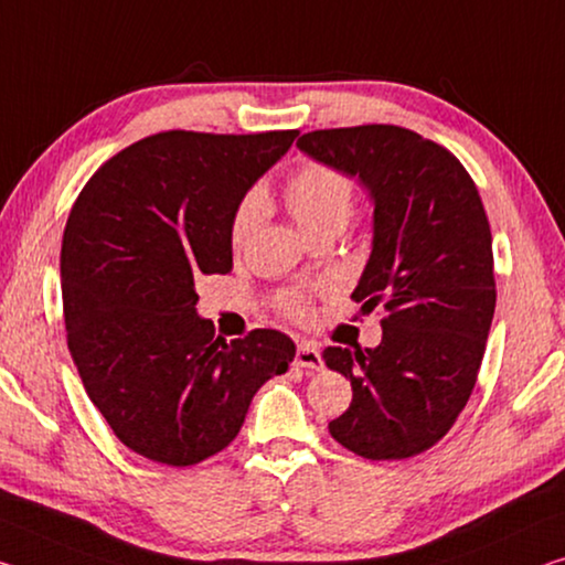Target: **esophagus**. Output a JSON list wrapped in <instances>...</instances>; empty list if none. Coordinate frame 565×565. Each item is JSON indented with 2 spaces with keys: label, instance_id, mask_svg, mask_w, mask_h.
Returning <instances> with one entry per match:
<instances>
[{
  "label": "esophagus",
  "instance_id": "1",
  "mask_svg": "<svg viewBox=\"0 0 565 565\" xmlns=\"http://www.w3.org/2000/svg\"><path fill=\"white\" fill-rule=\"evenodd\" d=\"M294 362H297V366H303V370H321V352L311 342H301Z\"/></svg>",
  "mask_w": 565,
  "mask_h": 565
}]
</instances>
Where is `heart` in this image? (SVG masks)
<instances>
[{
    "mask_svg": "<svg viewBox=\"0 0 565 565\" xmlns=\"http://www.w3.org/2000/svg\"><path fill=\"white\" fill-rule=\"evenodd\" d=\"M284 199L303 234L315 236L319 231L347 226L354 209V185L337 168L309 163L286 181ZM264 213L266 193L262 188H250L231 218V244L236 248L244 246L264 221ZM281 307L286 315L303 317V299L299 294H286Z\"/></svg>",
    "mask_w": 565,
    "mask_h": 565,
    "instance_id": "1",
    "label": "heart"
}]
</instances>
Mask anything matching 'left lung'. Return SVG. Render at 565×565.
<instances>
[{
	"label": "left lung",
	"instance_id": "left-lung-1",
	"mask_svg": "<svg viewBox=\"0 0 565 565\" xmlns=\"http://www.w3.org/2000/svg\"><path fill=\"white\" fill-rule=\"evenodd\" d=\"M297 148L370 193L372 250L352 299L387 309L374 349H324L352 382L329 433L366 460L412 458L458 419L486 354L495 279L480 193L450 150L397 125L315 130Z\"/></svg>",
	"mask_w": 565,
	"mask_h": 565
}]
</instances>
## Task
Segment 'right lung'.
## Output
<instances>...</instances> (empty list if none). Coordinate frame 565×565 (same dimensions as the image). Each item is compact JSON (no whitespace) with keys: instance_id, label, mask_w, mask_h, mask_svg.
<instances>
[{"instance_id":"1","label":"right lung","mask_w":565,"mask_h":565,"mask_svg":"<svg viewBox=\"0 0 565 565\" xmlns=\"http://www.w3.org/2000/svg\"><path fill=\"white\" fill-rule=\"evenodd\" d=\"M299 130L142 138L89 178L60 254L67 347L87 397L142 458L185 468L234 443L297 344L216 337L195 281L234 266L231 218Z\"/></svg>"}]
</instances>
